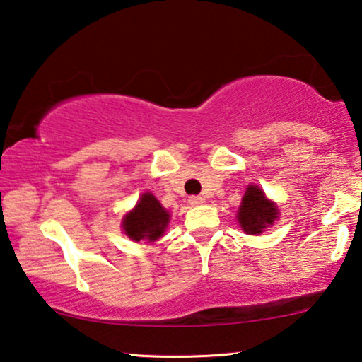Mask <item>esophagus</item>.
I'll use <instances>...</instances> for the list:
<instances>
[{
  "label": "esophagus",
  "mask_w": 362,
  "mask_h": 362,
  "mask_svg": "<svg viewBox=\"0 0 362 362\" xmlns=\"http://www.w3.org/2000/svg\"><path fill=\"white\" fill-rule=\"evenodd\" d=\"M203 202H204V198H203V197H198V195H193V197L188 198V203H190L192 206H197V204H202Z\"/></svg>",
  "instance_id": "esophagus-1"
}]
</instances>
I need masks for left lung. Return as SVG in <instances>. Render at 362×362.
<instances>
[{
  "mask_svg": "<svg viewBox=\"0 0 362 362\" xmlns=\"http://www.w3.org/2000/svg\"><path fill=\"white\" fill-rule=\"evenodd\" d=\"M278 218V208L272 202H268L260 188L257 185H249L242 204L237 213L240 228L247 234H260L263 229L273 224V221Z\"/></svg>",
  "mask_w": 362,
  "mask_h": 362,
  "instance_id": "1",
  "label": "left lung"
}]
</instances>
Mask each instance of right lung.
<instances>
[{"label":"right lung","mask_w":362,"mask_h":362,"mask_svg":"<svg viewBox=\"0 0 362 362\" xmlns=\"http://www.w3.org/2000/svg\"><path fill=\"white\" fill-rule=\"evenodd\" d=\"M167 223L169 213L163 208V204L154 198L153 193H144L133 211L125 216L122 226L125 234L134 242L143 239L154 242L164 234Z\"/></svg>","instance_id":"1"}]
</instances>
